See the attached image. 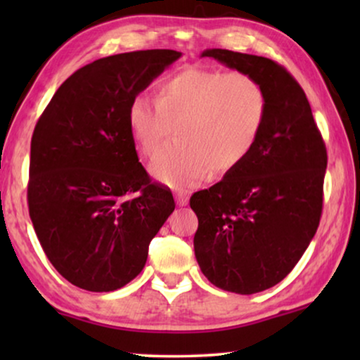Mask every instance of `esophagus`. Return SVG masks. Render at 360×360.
<instances>
[{"instance_id":"1","label":"esophagus","mask_w":360,"mask_h":360,"mask_svg":"<svg viewBox=\"0 0 360 360\" xmlns=\"http://www.w3.org/2000/svg\"><path fill=\"white\" fill-rule=\"evenodd\" d=\"M175 201H176V205L179 206H186L188 205V191H185V190H179L175 193Z\"/></svg>"}]
</instances>
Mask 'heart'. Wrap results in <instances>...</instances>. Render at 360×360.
Listing matches in <instances>:
<instances>
[{
  "label": "heart",
  "instance_id": "1",
  "mask_svg": "<svg viewBox=\"0 0 360 360\" xmlns=\"http://www.w3.org/2000/svg\"><path fill=\"white\" fill-rule=\"evenodd\" d=\"M269 93L244 72L185 68L164 78L155 101L132 100L127 124L142 155L154 157L175 131L176 144L150 164L162 184L185 188L210 170L226 175L243 164L262 136Z\"/></svg>",
  "mask_w": 360,
  "mask_h": 360
}]
</instances>
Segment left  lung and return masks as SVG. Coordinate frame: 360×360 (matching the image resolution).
<instances>
[{
    "mask_svg": "<svg viewBox=\"0 0 360 360\" xmlns=\"http://www.w3.org/2000/svg\"><path fill=\"white\" fill-rule=\"evenodd\" d=\"M201 57L249 73L269 93L267 122L250 155L190 198L205 277L226 292L259 293L292 272L316 234L326 146L303 88L277 62L226 49H206Z\"/></svg>",
    "mask_w": 360,
    "mask_h": 360,
    "instance_id": "obj_1",
    "label": "left lung"
}]
</instances>
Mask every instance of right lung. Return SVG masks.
I'll use <instances>...</instances> for the list:
<instances>
[{
    "instance_id": "obj_1",
    "label": "right lung",
    "mask_w": 360,
    "mask_h": 360,
    "mask_svg": "<svg viewBox=\"0 0 360 360\" xmlns=\"http://www.w3.org/2000/svg\"><path fill=\"white\" fill-rule=\"evenodd\" d=\"M181 57L170 49L117 53L62 83L31 141L27 203L39 243L58 274L88 292L124 287L175 210L137 159L127 111Z\"/></svg>"
}]
</instances>
